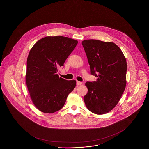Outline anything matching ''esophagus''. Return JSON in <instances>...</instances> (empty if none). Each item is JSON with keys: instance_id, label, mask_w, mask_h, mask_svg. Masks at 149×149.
I'll return each mask as SVG.
<instances>
[{"instance_id": "obj_1", "label": "esophagus", "mask_w": 149, "mask_h": 149, "mask_svg": "<svg viewBox=\"0 0 149 149\" xmlns=\"http://www.w3.org/2000/svg\"><path fill=\"white\" fill-rule=\"evenodd\" d=\"M77 86H79V85H82V82H80V81H77Z\"/></svg>"}]
</instances>
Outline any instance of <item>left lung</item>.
Instances as JSON below:
<instances>
[{"mask_svg":"<svg viewBox=\"0 0 149 149\" xmlns=\"http://www.w3.org/2000/svg\"><path fill=\"white\" fill-rule=\"evenodd\" d=\"M97 80L86 82L84 97L91 112L102 115L111 111L119 102L126 86V59L119 47L112 42L90 39L82 42Z\"/></svg>","mask_w":149,"mask_h":149,"instance_id":"obj_1","label":"left lung"}]
</instances>
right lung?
Segmentation results:
<instances>
[{
	"label": "right lung",
	"instance_id": "right-lung-1",
	"mask_svg": "<svg viewBox=\"0 0 149 149\" xmlns=\"http://www.w3.org/2000/svg\"><path fill=\"white\" fill-rule=\"evenodd\" d=\"M77 42L65 36H46L30 51L26 82L33 104L41 112L51 113L61 110L75 87V80L59 77L57 72Z\"/></svg>",
	"mask_w": 149,
	"mask_h": 149
}]
</instances>
